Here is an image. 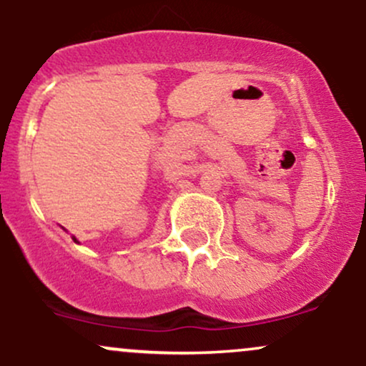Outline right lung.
<instances>
[{"label": "right lung", "mask_w": 366, "mask_h": 366, "mask_svg": "<svg viewBox=\"0 0 366 366\" xmlns=\"http://www.w3.org/2000/svg\"><path fill=\"white\" fill-rule=\"evenodd\" d=\"M74 241H75V239H74ZM75 242H77V241H75Z\"/></svg>", "instance_id": "1"}]
</instances>
